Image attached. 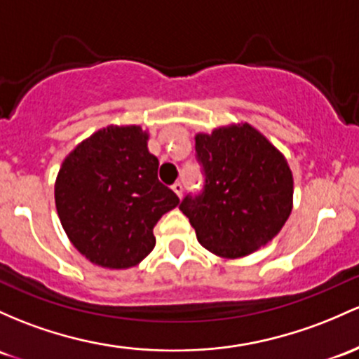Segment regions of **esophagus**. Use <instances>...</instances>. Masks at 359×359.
<instances>
[{
	"mask_svg": "<svg viewBox=\"0 0 359 359\" xmlns=\"http://www.w3.org/2000/svg\"><path fill=\"white\" fill-rule=\"evenodd\" d=\"M172 189H173V192H175L177 196H179V198H182V192H184V186L180 182H175L172 186Z\"/></svg>",
	"mask_w": 359,
	"mask_h": 359,
	"instance_id": "esophagus-1",
	"label": "esophagus"
}]
</instances>
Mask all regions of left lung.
<instances>
[{
  "label": "left lung",
  "instance_id": "1",
  "mask_svg": "<svg viewBox=\"0 0 359 359\" xmlns=\"http://www.w3.org/2000/svg\"><path fill=\"white\" fill-rule=\"evenodd\" d=\"M204 189L179 210L199 243L223 259L252 254L281 231L293 208V175L283 153L247 122L196 135Z\"/></svg>",
  "mask_w": 359,
  "mask_h": 359
}]
</instances>
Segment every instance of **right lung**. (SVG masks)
Instances as JSON below:
<instances>
[{
	"instance_id": "1",
	"label": "right lung",
	"mask_w": 359,
	"mask_h": 359,
	"mask_svg": "<svg viewBox=\"0 0 359 359\" xmlns=\"http://www.w3.org/2000/svg\"><path fill=\"white\" fill-rule=\"evenodd\" d=\"M158 158L141 126H107L59 168L54 199L69 242L90 262L128 269L155 247L153 228L179 204L158 180Z\"/></svg>"
}]
</instances>
